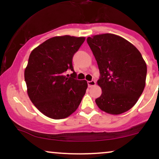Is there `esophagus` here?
I'll list each match as a JSON object with an SVG mask.
<instances>
[{
  "mask_svg": "<svg viewBox=\"0 0 159 159\" xmlns=\"http://www.w3.org/2000/svg\"><path fill=\"white\" fill-rule=\"evenodd\" d=\"M87 84H88V87H93V86L96 85V81H87Z\"/></svg>",
  "mask_w": 159,
  "mask_h": 159,
  "instance_id": "obj_1",
  "label": "esophagus"
}]
</instances>
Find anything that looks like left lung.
<instances>
[{
  "mask_svg": "<svg viewBox=\"0 0 159 159\" xmlns=\"http://www.w3.org/2000/svg\"><path fill=\"white\" fill-rule=\"evenodd\" d=\"M87 43L97 62L102 94L97 106L118 115L130 110L146 85L147 64L138 48L121 36L103 34L88 37Z\"/></svg>",
  "mask_w": 159,
  "mask_h": 159,
  "instance_id": "1",
  "label": "left lung"
}]
</instances>
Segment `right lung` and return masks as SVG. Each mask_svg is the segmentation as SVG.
Segmentation results:
<instances>
[{
  "label": "right lung",
  "instance_id": "obj_1",
  "mask_svg": "<svg viewBox=\"0 0 159 159\" xmlns=\"http://www.w3.org/2000/svg\"><path fill=\"white\" fill-rule=\"evenodd\" d=\"M84 36H54L30 53L25 69L27 92L40 112L54 120L68 117L77 110L87 88L85 80L75 79L72 57ZM71 69V77L65 72Z\"/></svg>",
  "mask_w": 159,
  "mask_h": 159
}]
</instances>
